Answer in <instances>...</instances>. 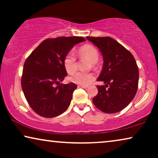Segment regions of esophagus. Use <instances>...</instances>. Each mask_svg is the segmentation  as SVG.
<instances>
[{"instance_id":"1","label":"esophagus","mask_w":158,"mask_h":158,"mask_svg":"<svg viewBox=\"0 0 158 158\" xmlns=\"http://www.w3.org/2000/svg\"><path fill=\"white\" fill-rule=\"evenodd\" d=\"M78 87H81V88H88V85H79Z\"/></svg>"}]
</instances>
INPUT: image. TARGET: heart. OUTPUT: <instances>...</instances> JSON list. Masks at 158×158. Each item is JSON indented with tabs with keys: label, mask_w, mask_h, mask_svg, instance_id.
I'll use <instances>...</instances> for the list:
<instances>
[{
	"label": "heart",
	"mask_w": 158,
	"mask_h": 158,
	"mask_svg": "<svg viewBox=\"0 0 158 158\" xmlns=\"http://www.w3.org/2000/svg\"><path fill=\"white\" fill-rule=\"evenodd\" d=\"M78 55L80 57H85L89 59L94 66L95 63L98 62L99 55L97 49L91 44H84L78 49ZM63 65L66 72L68 74H73L77 70L76 57L73 52H68L64 56L63 59ZM95 76L92 73L84 72H77L70 77V81L73 83L82 85H88L92 83Z\"/></svg>",
	"instance_id": "b5f03b06"
}]
</instances>
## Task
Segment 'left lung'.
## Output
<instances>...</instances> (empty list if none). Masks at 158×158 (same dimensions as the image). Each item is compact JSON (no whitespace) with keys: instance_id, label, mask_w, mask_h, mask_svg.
I'll return each mask as SVG.
<instances>
[{"instance_id":"obj_1","label":"left lung","mask_w":158,"mask_h":158,"mask_svg":"<svg viewBox=\"0 0 158 158\" xmlns=\"http://www.w3.org/2000/svg\"><path fill=\"white\" fill-rule=\"evenodd\" d=\"M102 53L103 66L97 85L98 94L93 99L94 105L101 111L114 114L122 111L135 98L138 88L139 70L134 56L114 39L86 37Z\"/></svg>"}]
</instances>
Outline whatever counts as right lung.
I'll list each match as a JSON object with an SVG mask.
<instances>
[{
  "instance_id": "1",
  "label": "right lung",
  "mask_w": 158,
  "mask_h": 158,
  "mask_svg": "<svg viewBox=\"0 0 158 158\" xmlns=\"http://www.w3.org/2000/svg\"><path fill=\"white\" fill-rule=\"evenodd\" d=\"M81 36H61L43 41L23 64L21 87L30 107L43 117L52 118L64 113L77 88L75 83H60L67 76L63 59Z\"/></svg>"
}]
</instances>
